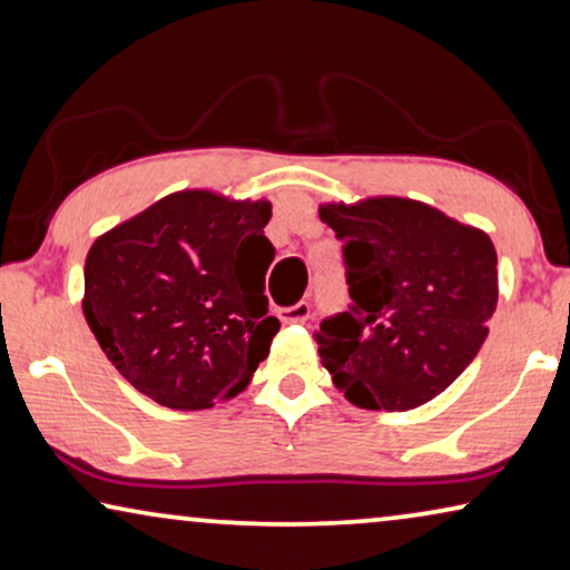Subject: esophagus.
<instances>
[{"instance_id": "1", "label": "esophagus", "mask_w": 570, "mask_h": 570, "mask_svg": "<svg viewBox=\"0 0 570 570\" xmlns=\"http://www.w3.org/2000/svg\"><path fill=\"white\" fill-rule=\"evenodd\" d=\"M278 317L284 322H307L309 320V304L307 302H296L292 307H282L278 309Z\"/></svg>"}]
</instances>
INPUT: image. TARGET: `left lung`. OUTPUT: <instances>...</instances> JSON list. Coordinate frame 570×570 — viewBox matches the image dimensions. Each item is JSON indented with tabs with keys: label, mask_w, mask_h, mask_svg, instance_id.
<instances>
[{
	"label": "left lung",
	"mask_w": 570,
	"mask_h": 570,
	"mask_svg": "<svg viewBox=\"0 0 570 570\" xmlns=\"http://www.w3.org/2000/svg\"><path fill=\"white\" fill-rule=\"evenodd\" d=\"M343 240L353 304L322 320V366L363 410H414L453 384L481 351L497 309V250L487 233L422 202L325 204Z\"/></svg>",
	"instance_id": "obj_1"
}]
</instances>
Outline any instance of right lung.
Wrapping results in <instances>:
<instances>
[{
  "label": "right lung",
  "mask_w": 570,
  "mask_h": 570,
  "mask_svg": "<svg viewBox=\"0 0 570 570\" xmlns=\"http://www.w3.org/2000/svg\"><path fill=\"white\" fill-rule=\"evenodd\" d=\"M271 204L178 191L97 237L83 317L112 366L160 406L209 410L250 384L271 351L263 235Z\"/></svg>",
  "instance_id": "add662e5"
}]
</instances>
